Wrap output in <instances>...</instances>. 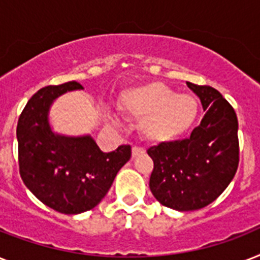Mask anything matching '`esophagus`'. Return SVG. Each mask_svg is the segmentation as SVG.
I'll return each instance as SVG.
<instances>
[{"label": "esophagus", "instance_id": "obj_1", "mask_svg": "<svg viewBox=\"0 0 260 260\" xmlns=\"http://www.w3.org/2000/svg\"><path fill=\"white\" fill-rule=\"evenodd\" d=\"M146 152V150L143 148V147H139V146H134L132 147V156L136 158V156H140Z\"/></svg>", "mask_w": 260, "mask_h": 260}]
</instances>
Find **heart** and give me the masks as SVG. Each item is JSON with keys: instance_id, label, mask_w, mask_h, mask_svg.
I'll list each match as a JSON object with an SVG mask.
<instances>
[{"instance_id": "heart-1", "label": "heart", "mask_w": 260, "mask_h": 260, "mask_svg": "<svg viewBox=\"0 0 260 260\" xmlns=\"http://www.w3.org/2000/svg\"><path fill=\"white\" fill-rule=\"evenodd\" d=\"M126 117L140 122L143 136L166 143L183 135L198 114V102L191 94H177L162 82H151L126 90L120 98Z\"/></svg>"}]
</instances>
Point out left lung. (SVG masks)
<instances>
[{"label":"left lung","mask_w":260,"mask_h":260,"mask_svg":"<svg viewBox=\"0 0 260 260\" xmlns=\"http://www.w3.org/2000/svg\"><path fill=\"white\" fill-rule=\"evenodd\" d=\"M186 85L201 100L205 116L190 138L160 143L147 154L154 160L150 189L162 205L197 210L226 189L239 166L238 116L214 87Z\"/></svg>","instance_id":"8db88e82"}]
</instances>
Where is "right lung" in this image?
Listing matches in <instances>:
<instances>
[{
  "label": "right lung",
  "mask_w": 260,
  "mask_h": 260,
  "mask_svg": "<svg viewBox=\"0 0 260 260\" xmlns=\"http://www.w3.org/2000/svg\"><path fill=\"white\" fill-rule=\"evenodd\" d=\"M75 81L46 86L30 97L17 122L18 170L25 186L51 209L77 214L93 209L109 191L118 170L131 158V146L102 152L90 136L64 138L50 129L51 102Z\"/></svg>",
  "instance_id": "add662e5"
}]
</instances>
